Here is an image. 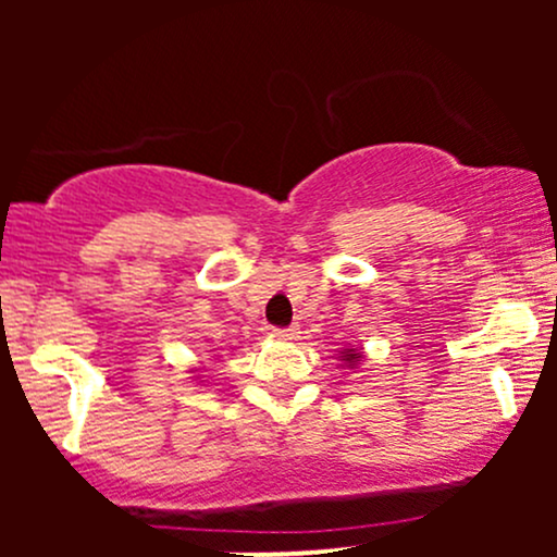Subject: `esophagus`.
<instances>
[{"label":"esophagus","instance_id":"obj_1","mask_svg":"<svg viewBox=\"0 0 557 557\" xmlns=\"http://www.w3.org/2000/svg\"><path fill=\"white\" fill-rule=\"evenodd\" d=\"M300 335L298 324H290V327H274L272 330V337H277V341H296Z\"/></svg>","mask_w":557,"mask_h":557}]
</instances>
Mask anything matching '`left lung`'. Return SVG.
<instances>
[{
    "label": "left lung",
    "mask_w": 557,
    "mask_h": 557,
    "mask_svg": "<svg viewBox=\"0 0 557 557\" xmlns=\"http://www.w3.org/2000/svg\"><path fill=\"white\" fill-rule=\"evenodd\" d=\"M359 359H361V356L356 354V350H345V361H348V363H356Z\"/></svg>",
    "instance_id": "left-lung-1"
}]
</instances>
